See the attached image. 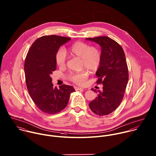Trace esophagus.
Returning a JSON list of instances; mask_svg holds the SVG:
<instances>
[{
  "label": "esophagus",
  "mask_w": 156,
  "mask_h": 156,
  "mask_svg": "<svg viewBox=\"0 0 156 156\" xmlns=\"http://www.w3.org/2000/svg\"><path fill=\"white\" fill-rule=\"evenodd\" d=\"M74 89H75L76 90H80V89H83V88L80 87H77V86H74Z\"/></svg>",
  "instance_id": "obj_1"
}]
</instances>
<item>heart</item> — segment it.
<instances>
[{"label":"heart","instance_id":"b5f03b06","mask_svg":"<svg viewBox=\"0 0 156 156\" xmlns=\"http://www.w3.org/2000/svg\"><path fill=\"white\" fill-rule=\"evenodd\" d=\"M69 54L73 57L81 58V67L88 69L91 72H96L100 67L101 62V53L98 48L90 46L83 42H76L71 45L67 50ZM67 56L66 51L59 48L55 55L57 65L64 67L66 65ZM89 73L83 70L77 73L71 74L69 79L78 84H83L86 81Z\"/></svg>","mask_w":156,"mask_h":156}]
</instances>
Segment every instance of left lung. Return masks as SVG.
Returning a JSON list of instances; mask_svg holds the SVG:
<instances>
[{
    "mask_svg": "<svg viewBox=\"0 0 156 156\" xmlns=\"http://www.w3.org/2000/svg\"><path fill=\"white\" fill-rule=\"evenodd\" d=\"M101 46V62L96 72L97 84H103V90L89 104L91 111L100 116L110 114L120 105L129 78L125 52L116 41L106 36L86 38Z\"/></svg>",
    "mask_w": 156,
    "mask_h": 156,
    "instance_id": "obj_1",
    "label": "left lung"
}]
</instances>
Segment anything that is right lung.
<instances>
[{
	"label": "right lung",
	"mask_w": 156,
	"mask_h": 156,
	"mask_svg": "<svg viewBox=\"0 0 156 156\" xmlns=\"http://www.w3.org/2000/svg\"><path fill=\"white\" fill-rule=\"evenodd\" d=\"M71 39L57 35L44 36L30 47L24 63L28 93L42 112L55 114L64 109L74 88L63 84L54 87L50 75L56 69L55 55L59 47Z\"/></svg>",
	"instance_id": "obj_1"
}]
</instances>
